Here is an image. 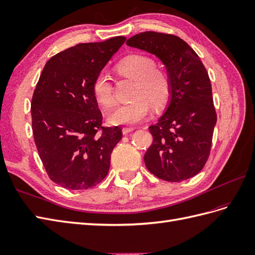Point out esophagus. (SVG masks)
Listing matches in <instances>:
<instances>
[{
  "instance_id": "esophagus-1",
  "label": "esophagus",
  "mask_w": 255,
  "mask_h": 255,
  "mask_svg": "<svg viewBox=\"0 0 255 255\" xmlns=\"http://www.w3.org/2000/svg\"><path fill=\"white\" fill-rule=\"evenodd\" d=\"M133 128H127V127H125V128H123V134H128V133H130V132H132L133 131Z\"/></svg>"
}]
</instances>
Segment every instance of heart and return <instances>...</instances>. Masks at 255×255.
Instances as JSON below:
<instances>
[{
  "label": "heart",
  "instance_id": "heart-1",
  "mask_svg": "<svg viewBox=\"0 0 255 255\" xmlns=\"http://www.w3.org/2000/svg\"><path fill=\"white\" fill-rule=\"evenodd\" d=\"M116 71L122 76L135 81L132 91L133 99L117 107L109 116L112 125H134L142 122L154 107L160 108L168 102L171 95V83L169 76L156 69L151 57L140 54L130 55L116 64ZM93 93L96 100L103 108L109 109L114 104L113 85L110 76L101 72L95 78Z\"/></svg>",
  "mask_w": 255,
  "mask_h": 255
}]
</instances>
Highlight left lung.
Masks as SVG:
<instances>
[{"label": "left lung", "mask_w": 255, "mask_h": 255, "mask_svg": "<svg viewBox=\"0 0 255 255\" xmlns=\"http://www.w3.org/2000/svg\"><path fill=\"white\" fill-rule=\"evenodd\" d=\"M126 44L157 57L171 83L165 113L148 128L154 140L144 155L145 166L161 180L190 179L206 164L217 124L205 65L190 45L175 35L142 32Z\"/></svg>", "instance_id": "1"}]
</instances>
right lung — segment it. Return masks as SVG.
<instances>
[{
	"instance_id": "right-lung-1",
	"label": "right lung",
	"mask_w": 255,
	"mask_h": 255,
	"mask_svg": "<svg viewBox=\"0 0 255 255\" xmlns=\"http://www.w3.org/2000/svg\"><path fill=\"white\" fill-rule=\"evenodd\" d=\"M125 36L83 43L45 64L31 103L38 155L51 181L68 190H87L107 177L120 127H102L93 93L96 76L121 48Z\"/></svg>"
}]
</instances>
